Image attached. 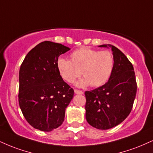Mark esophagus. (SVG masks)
I'll return each instance as SVG.
<instances>
[{
	"mask_svg": "<svg viewBox=\"0 0 153 153\" xmlns=\"http://www.w3.org/2000/svg\"><path fill=\"white\" fill-rule=\"evenodd\" d=\"M74 91H75V94H80V95L83 94V91H79V90L75 89Z\"/></svg>",
	"mask_w": 153,
	"mask_h": 153,
	"instance_id": "34e87169",
	"label": "esophagus"
}]
</instances>
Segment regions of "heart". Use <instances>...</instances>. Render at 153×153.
<instances>
[{
    "label": "heart",
    "instance_id": "obj_1",
    "mask_svg": "<svg viewBox=\"0 0 153 153\" xmlns=\"http://www.w3.org/2000/svg\"><path fill=\"white\" fill-rule=\"evenodd\" d=\"M70 58L71 60L59 58L57 62L62 78L69 83L74 82L82 73L85 78L77 82L78 86L91 85L93 88L100 87L109 80L113 74L115 59L109 51H99L82 47L73 51Z\"/></svg>",
    "mask_w": 153,
    "mask_h": 153
}]
</instances>
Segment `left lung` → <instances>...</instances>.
<instances>
[{"mask_svg":"<svg viewBox=\"0 0 153 153\" xmlns=\"http://www.w3.org/2000/svg\"><path fill=\"white\" fill-rule=\"evenodd\" d=\"M115 59L113 74L103 85L85 92V117L91 126L108 130L121 123L129 115L133 106L137 82L131 62L118 48L107 44Z\"/></svg>","mask_w":153,"mask_h":153,"instance_id":"obj_1","label":"left lung"}]
</instances>
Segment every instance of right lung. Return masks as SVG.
I'll return each instance as SVG.
<instances>
[{"mask_svg": "<svg viewBox=\"0 0 153 153\" xmlns=\"http://www.w3.org/2000/svg\"><path fill=\"white\" fill-rule=\"evenodd\" d=\"M69 50L62 44L44 41L22 62L18 102L24 117L36 129L50 132L63 123L74 90L62 80L57 62Z\"/></svg>", "mask_w": 153, "mask_h": 153, "instance_id": "add662e5", "label": "right lung"}]
</instances>
